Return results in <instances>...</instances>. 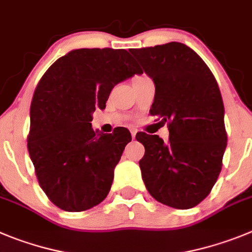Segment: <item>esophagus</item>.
<instances>
[{
  "label": "esophagus",
  "mask_w": 252,
  "mask_h": 252,
  "mask_svg": "<svg viewBox=\"0 0 252 252\" xmlns=\"http://www.w3.org/2000/svg\"><path fill=\"white\" fill-rule=\"evenodd\" d=\"M136 133H137V130L136 128H131V136H132V138L136 137Z\"/></svg>",
  "instance_id": "1"
}]
</instances>
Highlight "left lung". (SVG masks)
<instances>
[{
	"label": "left lung",
	"mask_w": 252,
	"mask_h": 252,
	"mask_svg": "<svg viewBox=\"0 0 252 252\" xmlns=\"http://www.w3.org/2000/svg\"><path fill=\"white\" fill-rule=\"evenodd\" d=\"M155 82L150 114L167 122V142L140 132V160L150 195L163 205L186 210L210 193L227 145L223 102L215 77L202 59L184 43L131 48Z\"/></svg>",
	"instance_id": "1"
}]
</instances>
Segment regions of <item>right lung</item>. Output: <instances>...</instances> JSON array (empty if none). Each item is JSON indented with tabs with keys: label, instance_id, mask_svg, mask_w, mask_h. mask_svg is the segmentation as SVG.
<instances>
[{
	"label": "right lung",
	"instance_id": "add662e5",
	"mask_svg": "<svg viewBox=\"0 0 252 252\" xmlns=\"http://www.w3.org/2000/svg\"><path fill=\"white\" fill-rule=\"evenodd\" d=\"M135 73L142 71L126 50L80 48L51 64L37 85L27 149L41 189L61 210L85 211L107 196L131 133L94 131L92 114Z\"/></svg>",
	"mask_w": 252,
	"mask_h": 252
}]
</instances>
